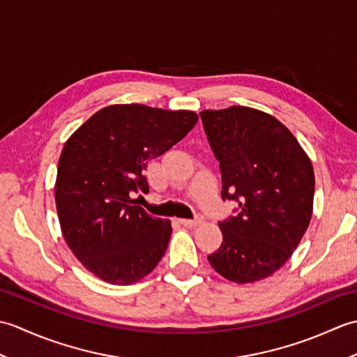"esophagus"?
<instances>
[{"label": "esophagus", "mask_w": 357, "mask_h": 357, "mask_svg": "<svg viewBox=\"0 0 357 357\" xmlns=\"http://www.w3.org/2000/svg\"><path fill=\"white\" fill-rule=\"evenodd\" d=\"M202 222V218H195V219H179V224H183L184 227H188V229H192V227L199 225Z\"/></svg>", "instance_id": "obj_1"}]
</instances>
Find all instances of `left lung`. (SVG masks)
Masks as SVG:
<instances>
[{"label": "left lung", "mask_w": 357, "mask_h": 357, "mask_svg": "<svg viewBox=\"0 0 357 357\" xmlns=\"http://www.w3.org/2000/svg\"><path fill=\"white\" fill-rule=\"evenodd\" d=\"M199 115L219 161L222 199L238 204L219 222L222 244L208 262L233 282H255L282 267L304 236L313 165L293 133L261 110L233 105Z\"/></svg>", "instance_id": "1"}]
</instances>
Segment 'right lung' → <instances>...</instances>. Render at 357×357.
Listing matches in <instances>:
<instances>
[{"label":"right lung","instance_id":"right-lung-1","mask_svg":"<svg viewBox=\"0 0 357 357\" xmlns=\"http://www.w3.org/2000/svg\"><path fill=\"white\" fill-rule=\"evenodd\" d=\"M196 121L188 110L109 105L66 142L55 184L58 218L67 245L95 276L130 285L161 261L172 222L150 216L133 195L149 193V161L183 139Z\"/></svg>","mask_w":357,"mask_h":357}]
</instances>
